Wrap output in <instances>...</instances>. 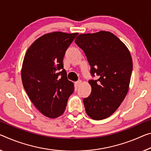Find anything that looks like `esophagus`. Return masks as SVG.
Wrapping results in <instances>:
<instances>
[{"instance_id": "obj_1", "label": "esophagus", "mask_w": 151, "mask_h": 151, "mask_svg": "<svg viewBox=\"0 0 151 151\" xmlns=\"http://www.w3.org/2000/svg\"><path fill=\"white\" fill-rule=\"evenodd\" d=\"M81 84H82V81H78L77 82H75L76 86H80Z\"/></svg>"}]
</instances>
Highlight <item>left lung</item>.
I'll list each match as a JSON object with an SVG mask.
<instances>
[{
	"label": "left lung",
	"instance_id": "left-lung-1",
	"mask_svg": "<svg viewBox=\"0 0 151 151\" xmlns=\"http://www.w3.org/2000/svg\"><path fill=\"white\" fill-rule=\"evenodd\" d=\"M75 43L85 53L91 73V93L83 99L86 113L95 120L108 118L120 106L128 92L132 59L126 45L113 33L100 31L83 33Z\"/></svg>",
	"mask_w": 151,
	"mask_h": 151
}]
</instances>
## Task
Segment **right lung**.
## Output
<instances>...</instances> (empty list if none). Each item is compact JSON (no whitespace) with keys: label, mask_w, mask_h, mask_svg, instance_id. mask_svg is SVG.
Masks as SVG:
<instances>
[{"label":"right lung","mask_w":151,"mask_h":151,"mask_svg":"<svg viewBox=\"0 0 151 151\" xmlns=\"http://www.w3.org/2000/svg\"><path fill=\"white\" fill-rule=\"evenodd\" d=\"M77 35L61 32L46 33L30 45L24 56L23 87L35 107L47 118L63 114L75 89L73 83L67 78L63 61L66 49ZM60 69L63 70L59 72Z\"/></svg>","instance_id":"right-lung-1"}]
</instances>
